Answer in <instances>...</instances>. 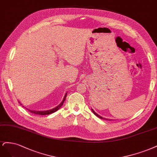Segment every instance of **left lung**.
Segmentation results:
<instances>
[{
	"label": "left lung",
	"mask_w": 157,
	"mask_h": 157,
	"mask_svg": "<svg viewBox=\"0 0 157 157\" xmlns=\"http://www.w3.org/2000/svg\"><path fill=\"white\" fill-rule=\"evenodd\" d=\"M91 110H92V112H93V113H94L96 116H97L98 117H99V118H100V119H104V118H103V117H101V116H100L99 115H98L97 113H95V112H94V111L93 109H91ZM105 119V120H108V119ZM109 121H110V120H109Z\"/></svg>",
	"instance_id": "obj_1"
}]
</instances>
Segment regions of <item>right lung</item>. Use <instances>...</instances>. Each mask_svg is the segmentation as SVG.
<instances>
[{
  "mask_svg": "<svg viewBox=\"0 0 157 157\" xmlns=\"http://www.w3.org/2000/svg\"><path fill=\"white\" fill-rule=\"evenodd\" d=\"M67 93H66L64 97L63 98V102L60 103L59 105H57V107H55V108L53 109H49V110H47V111H33V110H29L30 112H31V113H34V114H37V115H49V114H52L55 112H57V111L60 108V107L63 105V103L64 102V100L66 99V97H67Z\"/></svg>",
  "mask_w": 157,
  "mask_h": 157,
  "instance_id": "1",
  "label": "right lung"
}]
</instances>
